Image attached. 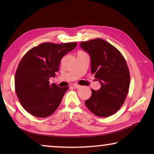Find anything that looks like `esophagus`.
I'll list each match as a JSON object with an SVG mask.
<instances>
[{"mask_svg": "<svg viewBox=\"0 0 154 154\" xmlns=\"http://www.w3.org/2000/svg\"><path fill=\"white\" fill-rule=\"evenodd\" d=\"M73 87H74L75 88H81V85H79V84H73Z\"/></svg>", "mask_w": 154, "mask_h": 154, "instance_id": "obj_1", "label": "esophagus"}]
</instances>
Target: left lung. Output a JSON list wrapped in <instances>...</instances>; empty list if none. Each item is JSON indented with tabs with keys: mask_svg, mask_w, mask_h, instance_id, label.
<instances>
[{
	"mask_svg": "<svg viewBox=\"0 0 154 154\" xmlns=\"http://www.w3.org/2000/svg\"><path fill=\"white\" fill-rule=\"evenodd\" d=\"M81 47L91 60V72L101 84L85 101L86 106L99 117H108L121 109L129 91L130 77L126 61L117 48L101 38L81 42Z\"/></svg>",
	"mask_w": 154,
	"mask_h": 154,
	"instance_id": "1",
	"label": "left lung"
}]
</instances>
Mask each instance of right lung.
<instances>
[{"instance_id":"add662e5","label":"right lung","mask_w":154,"mask_h":154,"mask_svg":"<svg viewBox=\"0 0 154 154\" xmlns=\"http://www.w3.org/2000/svg\"><path fill=\"white\" fill-rule=\"evenodd\" d=\"M77 43H43L29 50L20 62L14 76L17 96L25 110L35 117L52 115L60 106L69 87L50 84L55 76L62 58Z\"/></svg>"}]
</instances>
